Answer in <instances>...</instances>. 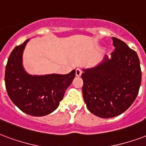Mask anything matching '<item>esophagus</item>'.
Returning <instances> with one entry per match:
<instances>
[{
	"label": "esophagus",
	"mask_w": 146,
	"mask_h": 146,
	"mask_svg": "<svg viewBox=\"0 0 146 146\" xmlns=\"http://www.w3.org/2000/svg\"><path fill=\"white\" fill-rule=\"evenodd\" d=\"M75 74H76V76H81V74H82V71H81V69H79V68H77V69L75 70Z\"/></svg>",
	"instance_id": "esophagus-1"
}]
</instances>
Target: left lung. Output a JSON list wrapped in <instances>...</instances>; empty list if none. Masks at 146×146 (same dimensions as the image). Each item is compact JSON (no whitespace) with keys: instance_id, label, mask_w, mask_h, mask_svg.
<instances>
[{"instance_id":"obj_1","label":"left lung","mask_w":146,"mask_h":146,"mask_svg":"<svg viewBox=\"0 0 146 146\" xmlns=\"http://www.w3.org/2000/svg\"><path fill=\"white\" fill-rule=\"evenodd\" d=\"M114 51L101 62L83 70L84 100L88 110L101 118L125 112L137 97L142 72L137 53L124 42L113 37Z\"/></svg>"}]
</instances>
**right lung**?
<instances>
[{
    "label": "right lung",
    "instance_id": "1",
    "mask_svg": "<svg viewBox=\"0 0 146 146\" xmlns=\"http://www.w3.org/2000/svg\"><path fill=\"white\" fill-rule=\"evenodd\" d=\"M29 40L16 46L9 56L5 85L9 98L20 110L31 116H43L57 109L75 77V70L67 74H28L23 65V53Z\"/></svg>",
    "mask_w": 146,
    "mask_h": 146
}]
</instances>
